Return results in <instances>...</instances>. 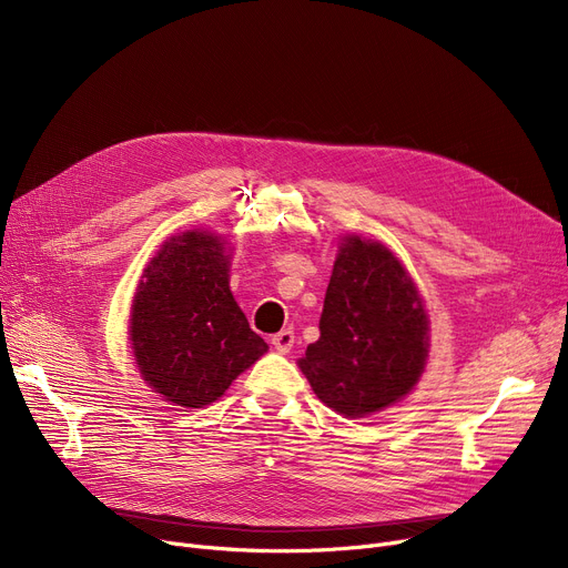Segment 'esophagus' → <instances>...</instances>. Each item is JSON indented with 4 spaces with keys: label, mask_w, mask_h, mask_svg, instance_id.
<instances>
[{
    "label": "esophagus",
    "mask_w": 568,
    "mask_h": 568,
    "mask_svg": "<svg viewBox=\"0 0 568 568\" xmlns=\"http://www.w3.org/2000/svg\"><path fill=\"white\" fill-rule=\"evenodd\" d=\"M272 345H274L281 354H287V352L292 349V345H294V334H292L290 329H283L281 334H276V336L272 338Z\"/></svg>",
    "instance_id": "1"
}]
</instances>
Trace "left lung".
Returning a JSON list of instances; mask_svg holds the SVG:
<instances>
[{
  "label": "left lung",
  "instance_id": "1",
  "mask_svg": "<svg viewBox=\"0 0 568 568\" xmlns=\"http://www.w3.org/2000/svg\"><path fill=\"white\" fill-rule=\"evenodd\" d=\"M428 356V317L396 255L345 236L326 287L320 338L300 368L317 398L359 419L403 398Z\"/></svg>",
  "mask_w": 568,
  "mask_h": 568
}]
</instances>
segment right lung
<instances>
[{"instance_id": "right-lung-1", "label": "right lung", "mask_w": 568, "mask_h": 568, "mask_svg": "<svg viewBox=\"0 0 568 568\" xmlns=\"http://www.w3.org/2000/svg\"><path fill=\"white\" fill-rule=\"evenodd\" d=\"M227 260L219 236L184 232L163 244L138 285L135 362L144 382L174 405L219 400L266 352L230 292Z\"/></svg>"}]
</instances>
